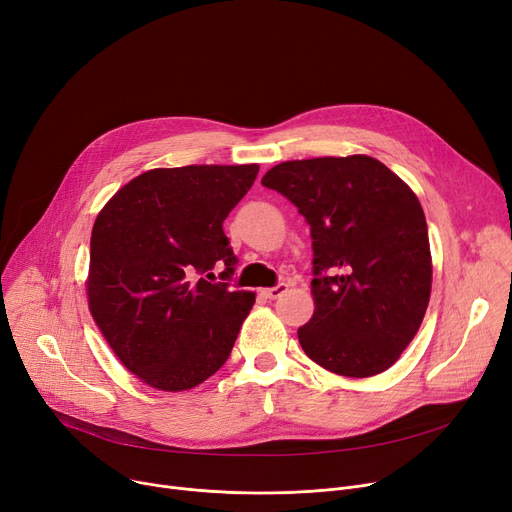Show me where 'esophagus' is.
I'll return each mask as SVG.
<instances>
[{
  "mask_svg": "<svg viewBox=\"0 0 512 512\" xmlns=\"http://www.w3.org/2000/svg\"><path fill=\"white\" fill-rule=\"evenodd\" d=\"M286 291H288V284H286V282H278V284L272 286V288H263L261 295H263L265 299H278V297L284 295Z\"/></svg>",
  "mask_w": 512,
  "mask_h": 512,
  "instance_id": "1",
  "label": "esophagus"
}]
</instances>
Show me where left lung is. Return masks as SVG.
Returning a JSON list of instances; mask_svg holds the SVG:
<instances>
[{
  "mask_svg": "<svg viewBox=\"0 0 512 512\" xmlns=\"http://www.w3.org/2000/svg\"><path fill=\"white\" fill-rule=\"evenodd\" d=\"M261 184L311 228L316 311L297 330L307 358L355 379L393 366L431 297L429 230L416 194L366 154L286 161Z\"/></svg>",
  "mask_w": 512,
  "mask_h": 512,
  "instance_id": "8db88e82",
  "label": "left lung"
}]
</instances>
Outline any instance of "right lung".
Returning a JSON list of instances; mask_svg holds the SVG:
<instances>
[{"label": "right lung", "mask_w": 512, "mask_h": 512, "mask_svg": "<svg viewBox=\"0 0 512 512\" xmlns=\"http://www.w3.org/2000/svg\"><path fill=\"white\" fill-rule=\"evenodd\" d=\"M257 165L152 169L98 213L90 242V311L127 370L154 389L186 391L221 366L255 303L232 291L236 255L224 219ZM224 264L226 283L195 280Z\"/></svg>", "instance_id": "1"}]
</instances>
